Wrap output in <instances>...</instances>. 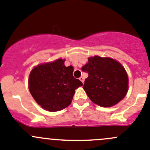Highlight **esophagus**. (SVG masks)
<instances>
[{
	"label": "esophagus",
	"mask_w": 150,
	"mask_h": 150,
	"mask_svg": "<svg viewBox=\"0 0 150 150\" xmlns=\"http://www.w3.org/2000/svg\"><path fill=\"white\" fill-rule=\"evenodd\" d=\"M79 79H80V81L82 82V83H83V82H84V78H83V77H82V76L80 77Z\"/></svg>",
	"instance_id": "esophagus-1"
}]
</instances>
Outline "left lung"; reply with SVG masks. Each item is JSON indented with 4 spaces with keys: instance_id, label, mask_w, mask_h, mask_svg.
<instances>
[{
    "instance_id": "8db88e82",
    "label": "left lung",
    "mask_w": 150,
    "mask_h": 150,
    "mask_svg": "<svg viewBox=\"0 0 150 150\" xmlns=\"http://www.w3.org/2000/svg\"><path fill=\"white\" fill-rule=\"evenodd\" d=\"M88 61L81 69L89 75L83 88L90 100L104 107L122 100L128 90V76L122 65L110 58L98 56Z\"/></svg>"
}]
</instances>
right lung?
<instances>
[{
    "label": "right lung",
    "instance_id": "obj_1",
    "mask_svg": "<svg viewBox=\"0 0 150 150\" xmlns=\"http://www.w3.org/2000/svg\"><path fill=\"white\" fill-rule=\"evenodd\" d=\"M72 66L65 67L64 60L58 59L40 64L31 71L29 89L42 108L50 112L60 111L72 102L75 90L83 83L74 78Z\"/></svg>",
    "mask_w": 150,
    "mask_h": 150
}]
</instances>
